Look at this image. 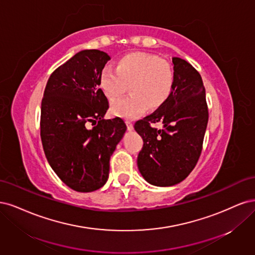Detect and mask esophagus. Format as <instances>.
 Wrapping results in <instances>:
<instances>
[{
    "label": "esophagus",
    "mask_w": 255,
    "mask_h": 255,
    "mask_svg": "<svg viewBox=\"0 0 255 255\" xmlns=\"http://www.w3.org/2000/svg\"><path fill=\"white\" fill-rule=\"evenodd\" d=\"M126 125H127L128 130H132V129H133V124H132V123H131L130 121L126 120Z\"/></svg>",
    "instance_id": "esophagus-1"
}]
</instances>
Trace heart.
Returning a JSON list of instances; mask_svg holds the SVG:
<instances>
[{
  "instance_id": "heart-1",
  "label": "heart",
  "mask_w": 255,
  "mask_h": 255,
  "mask_svg": "<svg viewBox=\"0 0 255 255\" xmlns=\"http://www.w3.org/2000/svg\"><path fill=\"white\" fill-rule=\"evenodd\" d=\"M100 86L110 101L118 100L129 86L128 96L112 103L114 116L134 119L147 108L153 110L166 102L174 86V71L168 61L147 53H130L117 62V68L105 67Z\"/></svg>"
}]
</instances>
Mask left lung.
Listing matches in <instances>:
<instances>
[{
	"label": "left lung",
	"instance_id": "obj_1",
	"mask_svg": "<svg viewBox=\"0 0 255 255\" xmlns=\"http://www.w3.org/2000/svg\"><path fill=\"white\" fill-rule=\"evenodd\" d=\"M172 63L174 86L166 102L134 124L144 142L137 167L147 182L157 186L178 184L191 174L201 154L209 121L200 74L178 57ZM159 121L162 129L151 126Z\"/></svg>",
	"mask_w": 255,
	"mask_h": 255
}]
</instances>
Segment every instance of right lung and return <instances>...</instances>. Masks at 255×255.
<instances>
[{
	"mask_svg": "<svg viewBox=\"0 0 255 255\" xmlns=\"http://www.w3.org/2000/svg\"><path fill=\"white\" fill-rule=\"evenodd\" d=\"M109 55L85 50L57 68L41 103L40 135L51 167L72 190L101 188L109 161L126 131L121 118L104 120L109 103L100 75Z\"/></svg>",
	"mask_w": 255,
	"mask_h": 255,
	"instance_id": "1",
	"label": "right lung"
}]
</instances>
